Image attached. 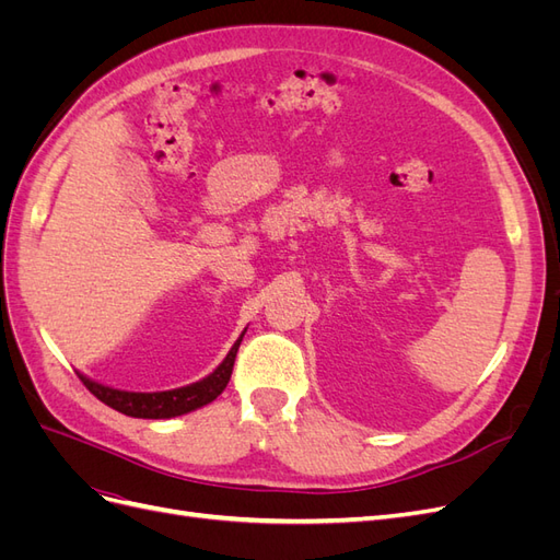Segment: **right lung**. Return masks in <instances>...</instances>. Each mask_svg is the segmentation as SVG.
Wrapping results in <instances>:
<instances>
[{"label":"right lung","instance_id":"obj_1","mask_svg":"<svg viewBox=\"0 0 560 560\" xmlns=\"http://www.w3.org/2000/svg\"><path fill=\"white\" fill-rule=\"evenodd\" d=\"M241 341L243 336L233 343L226 360L219 364L208 378L186 387L165 389V393H126V389L100 385L83 374H79V378L91 389V395H95L103 404L112 406V409H116L118 413H126L132 418H175V416L200 409V406L214 401L224 393V387L229 385L233 374V362H235V354H238Z\"/></svg>","mask_w":560,"mask_h":560}]
</instances>
